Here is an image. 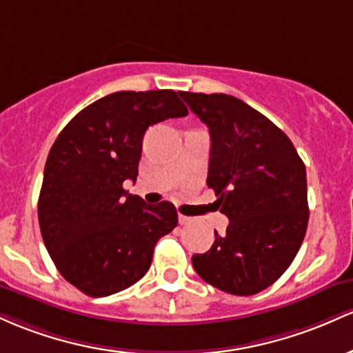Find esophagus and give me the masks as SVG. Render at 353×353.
Instances as JSON below:
<instances>
[{"instance_id":"obj_1","label":"esophagus","mask_w":353,"mask_h":353,"mask_svg":"<svg viewBox=\"0 0 353 353\" xmlns=\"http://www.w3.org/2000/svg\"><path fill=\"white\" fill-rule=\"evenodd\" d=\"M178 221H180V225H192V219L190 216H185V215H178Z\"/></svg>"}]
</instances>
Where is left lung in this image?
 Wrapping results in <instances>:
<instances>
[{
  "label": "left lung",
  "mask_w": 353,
  "mask_h": 353,
  "mask_svg": "<svg viewBox=\"0 0 353 353\" xmlns=\"http://www.w3.org/2000/svg\"><path fill=\"white\" fill-rule=\"evenodd\" d=\"M208 126L207 185L227 232L192 256L205 282L232 295H255L294 262L308 223L307 173L290 138L250 105L225 93L180 91Z\"/></svg>",
  "instance_id": "1"
}]
</instances>
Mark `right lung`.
Instances as JSON below:
<instances>
[{
    "label": "right lung",
    "mask_w": 353,
    "mask_h": 353,
    "mask_svg": "<svg viewBox=\"0 0 353 353\" xmlns=\"http://www.w3.org/2000/svg\"><path fill=\"white\" fill-rule=\"evenodd\" d=\"M173 90L117 91L81 110L51 146L38 200L41 236L63 279L90 296L137 283L157 241L178 223L170 201L123 188L138 176L145 132L187 117Z\"/></svg>",
    "instance_id": "right-lung-1"
}]
</instances>
